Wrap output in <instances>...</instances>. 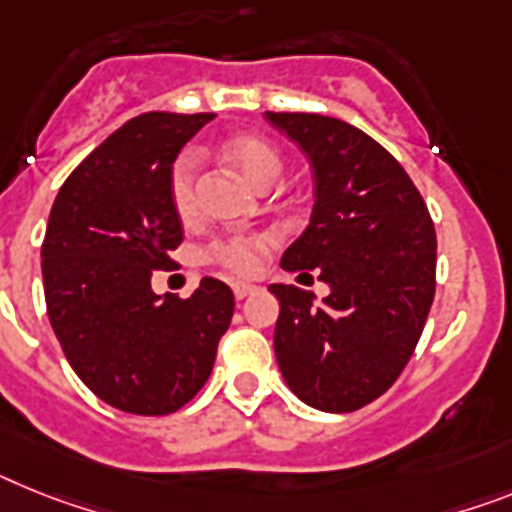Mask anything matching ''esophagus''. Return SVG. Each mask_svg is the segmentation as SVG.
<instances>
[{
	"mask_svg": "<svg viewBox=\"0 0 512 512\" xmlns=\"http://www.w3.org/2000/svg\"><path fill=\"white\" fill-rule=\"evenodd\" d=\"M255 291H257V286H252V283H234L236 299H247V296H252Z\"/></svg>",
	"mask_w": 512,
	"mask_h": 512,
	"instance_id": "34e87169",
	"label": "esophagus"
}]
</instances>
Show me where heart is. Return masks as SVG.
I'll use <instances>...</instances> for the list:
<instances>
[{
    "mask_svg": "<svg viewBox=\"0 0 512 512\" xmlns=\"http://www.w3.org/2000/svg\"><path fill=\"white\" fill-rule=\"evenodd\" d=\"M223 156L234 163L236 169L247 176L249 182L265 190L276 182L283 169L281 153L268 140L257 135H234L223 143ZM195 179L197 156L192 150L176 158L169 171V197L176 216H192L195 213ZM270 247V236L265 234H229L210 244L208 255L213 263L234 273H252L260 265Z\"/></svg>",
    "mask_w": 512,
    "mask_h": 512,
    "instance_id": "1",
    "label": "heart"
}]
</instances>
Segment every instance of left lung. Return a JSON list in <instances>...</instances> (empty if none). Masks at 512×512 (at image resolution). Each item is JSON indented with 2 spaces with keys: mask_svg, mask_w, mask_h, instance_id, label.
I'll return each instance as SVG.
<instances>
[{
  "mask_svg": "<svg viewBox=\"0 0 512 512\" xmlns=\"http://www.w3.org/2000/svg\"><path fill=\"white\" fill-rule=\"evenodd\" d=\"M307 153L315 208L281 257L320 270L330 294L273 283L281 375L312 409L346 414L380 398L409 364L435 299L437 236L422 195L388 150L354 124L265 111Z\"/></svg>",
  "mask_w": 512,
  "mask_h": 512,
  "instance_id": "8db88e82",
  "label": "left lung"
}]
</instances>
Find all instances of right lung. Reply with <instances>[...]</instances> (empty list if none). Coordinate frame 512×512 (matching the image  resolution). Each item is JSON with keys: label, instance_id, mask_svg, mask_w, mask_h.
<instances>
[{"label": "right lung", "instance_id": "right-lung-1", "mask_svg": "<svg viewBox=\"0 0 512 512\" xmlns=\"http://www.w3.org/2000/svg\"><path fill=\"white\" fill-rule=\"evenodd\" d=\"M213 117L130 119L67 176L51 208L41 247L51 328L75 375L127 414L190 403L234 315V294L218 278H203L190 299L150 289L153 270L174 268L184 234L169 171Z\"/></svg>", "mask_w": 512, "mask_h": 512}]
</instances>
